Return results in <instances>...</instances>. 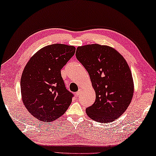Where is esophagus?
Returning <instances> with one entry per match:
<instances>
[{"label":"esophagus","instance_id":"1","mask_svg":"<svg viewBox=\"0 0 156 156\" xmlns=\"http://www.w3.org/2000/svg\"><path fill=\"white\" fill-rule=\"evenodd\" d=\"M81 93H82V89H79V90H78L77 92H76V95H77L78 97V96H80V95Z\"/></svg>","mask_w":156,"mask_h":156}]
</instances>
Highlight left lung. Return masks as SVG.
I'll list each match as a JSON object with an SVG mask.
<instances>
[{"instance_id":"obj_1","label":"left lung","mask_w":156,"mask_h":156,"mask_svg":"<svg viewBox=\"0 0 156 156\" xmlns=\"http://www.w3.org/2000/svg\"><path fill=\"white\" fill-rule=\"evenodd\" d=\"M76 56L89 73L96 94L87 115L97 122H112L126 111L134 95L128 64L118 51L105 45L78 46Z\"/></svg>"}]
</instances>
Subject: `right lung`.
<instances>
[{"instance_id": "add662e5", "label": "right lung", "mask_w": 156, "mask_h": 156, "mask_svg": "<svg viewBox=\"0 0 156 156\" xmlns=\"http://www.w3.org/2000/svg\"><path fill=\"white\" fill-rule=\"evenodd\" d=\"M76 48L55 44L38 50L28 61L20 80L24 106L39 121L49 122L61 117L72 103L61 69L72 57Z\"/></svg>"}]
</instances>
